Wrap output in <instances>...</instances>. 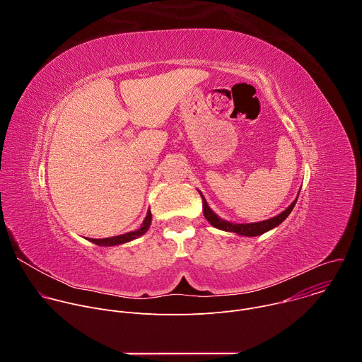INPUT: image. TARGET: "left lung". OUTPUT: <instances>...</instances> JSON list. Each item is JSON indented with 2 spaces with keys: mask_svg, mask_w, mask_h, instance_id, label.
<instances>
[{
  "mask_svg": "<svg viewBox=\"0 0 362 362\" xmlns=\"http://www.w3.org/2000/svg\"><path fill=\"white\" fill-rule=\"evenodd\" d=\"M199 194L202 196V200H203V203H202L203 204V215H204L206 221H208L216 229H221V230H225V232H233V233L242 235V236H259V235L276 228L278 225H281L289 216V214L292 212L293 206L298 200V196H299L298 194L296 199L288 206V208L275 218H271V219H267V221H262V222H253V223H233V222H228V221L219 218L211 209V206L208 204V202H206L202 192H199Z\"/></svg>",
  "mask_w": 362,
  "mask_h": 362,
  "instance_id": "8db88e82",
  "label": "left lung"
}]
</instances>
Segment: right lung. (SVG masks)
I'll return each instance as SVG.
<instances>
[{
    "mask_svg": "<svg viewBox=\"0 0 362 362\" xmlns=\"http://www.w3.org/2000/svg\"><path fill=\"white\" fill-rule=\"evenodd\" d=\"M150 223H151V214H150V211H147V215H146V218H144V221H143V223H141V226L139 229L127 232V233H123V235H119V236L105 238V239H91V238H88V240L95 243V245H98V246H116V245H122V243L134 240L139 236L144 235L148 230Z\"/></svg>",
    "mask_w": 362,
    "mask_h": 362,
    "instance_id": "1",
    "label": "right lung"
}]
</instances>
